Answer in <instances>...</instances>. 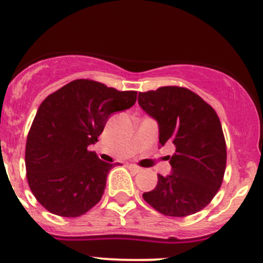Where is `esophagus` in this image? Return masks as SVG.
I'll use <instances>...</instances> for the list:
<instances>
[{
  "label": "esophagus",
  "mask_w": 263,
  "mask_h": 263,
  "mask_svg": "<svg viewBox=\"0 0 263 263\" xmlns=\"http://www.w3.org/2000/svg\"><path fill=\"white\" fill-rule=\"evenodd\" d=\"M127 168H128L131 172H134V173H139V172L141 171V168H139V166L134 165V164H129V165H127Z\"/></svg>",
  "instance_id": "34e87169"
}]
</instances>
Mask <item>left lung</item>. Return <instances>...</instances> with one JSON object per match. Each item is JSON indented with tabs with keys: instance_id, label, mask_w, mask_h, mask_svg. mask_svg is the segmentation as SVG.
<instances>
[{
	"instance_id": "obj_1",
	"label": "left lung",
	"mask_w": 263,
	"mask_h": 263,
	"mask_svg": "<svg viewBox=\"0 0 263 263\" xmlns=\"http://www.w3.org/2000/svg\"><path fill=\"white\" fill-rule=\"evenodd\" d=\"M139 105L158 122L159 145L173 144L172 173L142 195L156 211L183 217L210 203L222 183L227 146L216 112L202 98L179 86L139 92Z\"/></svg>"
}]
</instances>
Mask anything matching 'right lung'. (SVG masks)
<instances>
[{"label":"right lung","mask_w":263,"mask_h":263,"mask_svg":"<svg viewBox=\"0 0 263 263\" xmlns=\"http://www.w3.org/2000/svg\"><path fill=\"white\" fill-rule=\"evenodd\" d=\"M136 95L80 79L43 100L26 140L25 165L31 192L49 213L76 217L99 202L116 164L87 147L113 113L136 103Z\"/></svg>","instance_id":"right-lung-1"}]
</instances>
